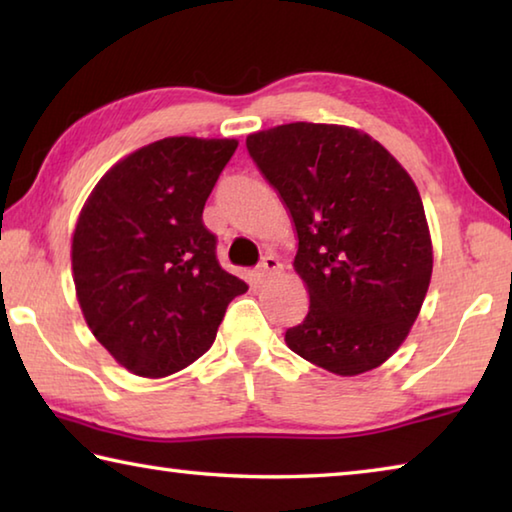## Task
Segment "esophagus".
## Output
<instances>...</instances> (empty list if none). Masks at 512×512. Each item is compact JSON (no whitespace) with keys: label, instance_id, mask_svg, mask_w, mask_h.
I'll use <instances>...</instances> for the list:
<instances>
[{"label":"esophagus","instance_id":"34e87169","mask_svg":"<svg viewBox=\"0 0 512 512\" xmlns=\"http://www.w3.org/2000/svg\"><path fill=\"white\" fill-rule=\"evenodd\" d=\"M280 271H282L280 259H277L275 255H266V257L262 259V264L257 266L255 277H257V282H259V284H264V282L271 280V277H275V275L280 273Z\"/></svg>","mask_w":512,"mask_h":512}]
</instances>
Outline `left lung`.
<instances>
[{
	"label": "left lung",
	"mask_w": 512,
	"mask_h": 512,
	"mask_svg": "<svg viewBox=\"0 0 512 512\" xmlns=\"http://www.w3.org/2000/svg\"><path fill=\"white\" fill-rule=\"evenodd\" d=\"M296 225L309 311L284 341L354 377L393 357L427 296L433 246L413 178L359 128L293 121L246 137Z\"/></svg>",
	"instance_id": "left-lung-1"
}]
</instances>
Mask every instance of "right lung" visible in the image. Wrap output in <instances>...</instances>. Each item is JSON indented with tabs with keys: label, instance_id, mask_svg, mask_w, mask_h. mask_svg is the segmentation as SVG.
Wrapping results in <instances>:
<instances>
[{
	"label": "right lung",
	"instance_id": "right-lung-1",
	"mask_svg": "<svg viewBox=\"0 0 512 512\" xmlns=\"http://www.w3.org/2000/svg\"><path fill=\"white\" fill-rule=\"evenodd\" d=\"M237 140L164 137L106 171L72 235L76 298L94 339L137 377L160 379L210 350L248 291L216 259L203 207Z\"/></svg>",
	"mask_w": 512,
	"mask_h": 512
}]
</instances>
